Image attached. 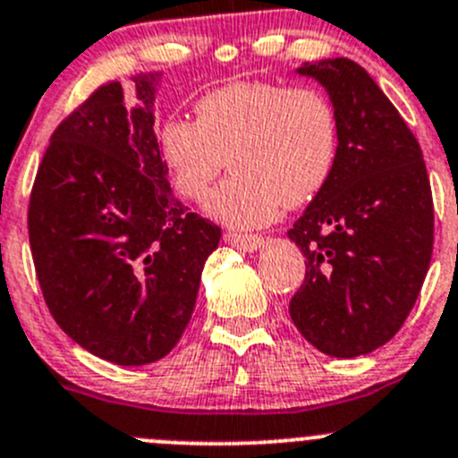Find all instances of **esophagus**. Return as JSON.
<instances>
[{"label": "esophagus", "mask_w": 458, "mask_h": 458, "mask_svg": "<svg viewBox=\"0 0 458 458\" xmlns=\"http://www.w3.org/2000/svg\"><path fill=\"white\" fill-rule=\"evenodd\" d=\"M224 239L228 246H233V249H237V250H246V253H253V250H258L259 246L264 243V237H259V234L225 233Z\"/></svg>", "instance_id": "obj_1"}]
</instances>
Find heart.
<instances>
[{
	"mask_svg": "<svg viewBox=\"0 0 458 458\" xmlns=\"http://www.w3.org/2000/svg\"><path fill=\"white\" fill-rule=\"evenodd\" d=\"M157 151L182 199L203 200L225 165L234 169L205 203L228 228H262L282 209L326 190L341 153L335 104L314 85L237 81L196 101L194 119L171 114Z\"/></svg>",
	"mask_w": 458,
	"mask_h": 458,
	"instance_id": "heart-1",
	"label": "heart"
}]
</instances>
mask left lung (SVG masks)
Instances as JSON below:
<instances>
[{
	"label": "left lung",
	"mask_w": 458,
	"mask_h": 458,
	"mask_svg": "<svg viewBox=\"0 0 458 458\" xmlns=\"http://www.w3.org/2000/svg\"><path fill=\"white\" fill-rule=\"evenodd\" d=\"M339 113L335 176L289 230L305 280L293 326L320 352L359 357L404 326L434 249V200L422 151L369 72L348 58L298 67Z\"/></svg>",
	"instance_id": "obj_1"
}]
</instances>
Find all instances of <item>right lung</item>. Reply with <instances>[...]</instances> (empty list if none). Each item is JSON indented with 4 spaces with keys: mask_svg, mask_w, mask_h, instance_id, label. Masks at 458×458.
<instances>
[{
    "mask_svg": "<svg viewBox=\"0 0 458 458\" xmlns=\"http://www.w3.org/2000/svg\"><path fill=\"white\" fill-rule=\"evenodd\" d=\"M160 74L94 89L54 131L29 200L42 296L70 339L117 366L153 364L181 341L221 228L171 194L157 151Z\"/></svg>",
    "mask_w": 458,
    "mask_h": 458,
    "instance_id": "right-lung-1",
    "label": "right lung"
}]
</instances>
